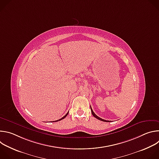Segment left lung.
<instances>
[{
    "instance_id": "8db88e82",
    "label": "left lung",
    "mask_w": 159,
    "mask_h": 159,
    "mask_svg": "<svg viewBox=\"0 0 159 159\" xmlns=\"http://www.w3.org/2000/svg\"><path fill=\"white\" fill-rule=\"evenodd\" d=\"M90 109H91V112H92V114H93V115L96 118H97V119H98V120H101V121H104V122H109V121H106V120H103V119H102V118H99V116H98L94 112V111H93V109H92V108H91V107H90Z\"/></svg>"
}]
</instances>
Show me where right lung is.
Returning <instances> with one entry per match:
<instances>
[{
	"instance_id": "add662e5",
	"label": "right lung",
	"mask_w": 159,
	"mask_h": 159,
	"mask_svg": "<svg viewBox=\"0 0 159 159\" xmlns=\"http://www.w3.org/2000/svg\"><path fill=\"white\" fill-rule=\"evenodd\" d=\"M68 114H69V112H67V113H66V115H65V116H63V118H61V119H60V120H57L56 121H60V120H61L64 119V118H65V117H66V116L68 115Z\"/></svg>"
}]
</instances>
